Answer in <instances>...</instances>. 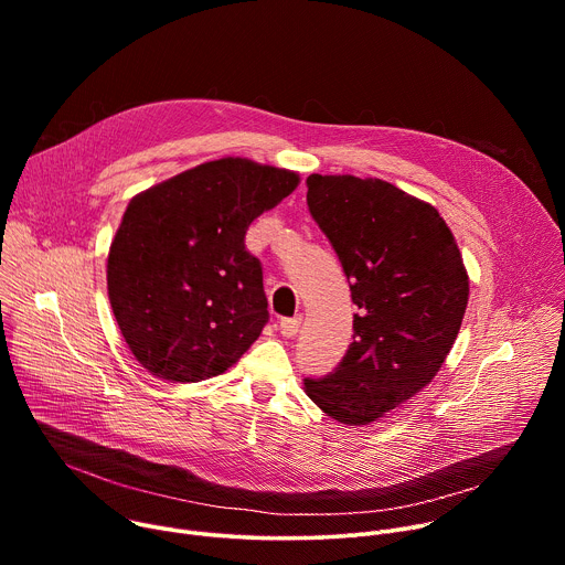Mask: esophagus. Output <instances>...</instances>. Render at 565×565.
I'll return each instance as SVG.
<instances>
[{"mask_svg": "<svg viewBox=\"0 0 565 565\" xmlns=\"http://www.w3.org/2000/svg\"><path fill=\"white\" fill-rule=\"evenodd\" d=\"M299 324H301V317H286L279 321V333L284 338H295L299 331Z\"/></svg>", "mask_w": 565, "mask_h": 565, "instance_id": "obj_1", "label": "esophagus"}]
</instances>
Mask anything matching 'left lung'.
I'll return each instance as SVG.
<instances>
[{
	"instance_id": "left-lung-1",
	"label": "left lung",
	"mask_w": 565,
	"mask_h": 565,
	"mask_svg": "<svg viewBox=\"0 0 565 565\" xmlns=\"http://www.w3.org/2000/svg\"><path fill=\"white\" fill-rule=\"evenodd\" d=\"M306 185L360 312L344 360L324 377H306L303 388L331 418L366 425L440 371L467 308V270L434 205L380 179L310 174Z\"/></svg>"
}]
</instances>
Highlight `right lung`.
Instances as JSON below:
<instances>
[{
    "label": "right lung",
    "instance_id": "1",
    "mask_svg": "<svg viewBox=\"0 0 565 565\" xmlns=\"http://www.w3.org/2000/svg\"><path fill=\"white\" fill-rule=\"evenodd\" d=\"M299 174L218 158L140 192L107 259V290L134 358L156 377L201 382L230 369L268 321L248 225Z\"/></svg>",
    "mask_w": 565,
    "mask_h": 565
}]
</instances>
